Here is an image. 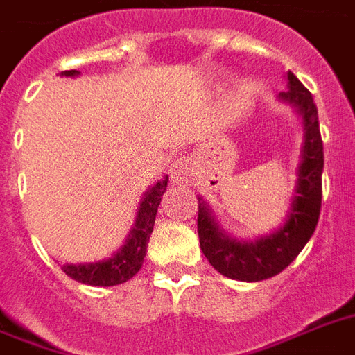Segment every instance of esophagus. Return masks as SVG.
<instances>
[{
    "mask_svg": "<svg viewBox=\"0 0 355 355\" xmlns=\"http://www.w3.org/2000/svg\"><path fill=\"white\" fill-rule=\"evenodd\" d=\"M171 180L175 184H189L193 178V164L189 158H180L171 164Z\"/></svg>",
    "mask_w": 355,
    "mask_h": 355,
    "instance_id": "esophagus-1",
    "label": "esophagus"
}]
</instances>
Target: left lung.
I'll return each instance as SVG.
<instances>
[{"mask_svg":"<svg viewBox=\"0 0 355 355\" xmlns=\"http://www.w3.org/2000/svg\"><path fill=\"white\" fill-rule=\"evenodd\" d=\"M286 79L287 88L278 99L297 110L302 119L304 138L295 189L284 223L276 230L256 239H237L219 227L208 202L197 197L200 248L211 267L232 280L259 282L282 272L306 247L319 223L324 169L319 114L308 88H304L291 71H287Z\"/></svg>","mask_w":355,"mask_h":355,"instance_id":"8db88e82","label":"left lung"}]
</instances>
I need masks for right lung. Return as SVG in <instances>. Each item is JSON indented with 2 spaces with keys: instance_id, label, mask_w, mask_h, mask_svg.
Wrapping results in <instances>:
<instances>
[{
  "instance_id": "right-lung-1",
  "label": "right lung",
  "mask_w": 355,
  "mask_h": 355,
  "mask_svg": "<svg viewBox=\"0 0 355 355\" xmlns=\"http://www.w3.org/2000/svg\"><path fill=\"white\" fill-rule=\"evenodd\" d=\"M60 75L62 77H79L80 71L69 69V71H62ZM167 180L169 178L164 177L162 180L153 184L150 188H147V191L141 195L132 227L128 230L121 247L110 258L92 261V263H66L62 265L64 272L86 286L110 287L130 280L144 265L149 237L155 228L156 211L160 206L162 195L166 193Z\"/></svg>"
}]
</instances>
